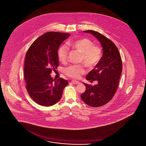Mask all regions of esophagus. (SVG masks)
<instances>
[{
	"label": "esophagus",
	"instance_id": "esophagus-1",
	"mask_svg": "<svg viewBox=\"0 0 146 146\" xmlns=\"http://www.w3.org/2000/svg\"><path fill=\"white\" fill-rule=\"evenodd\" d=\"M71 83L73 84H78L79 83H80V82L76 81V80H73L71 81Z\"/></svg>",
	"mask_w": 146,
	"mask_h": 146
}]
</instances>
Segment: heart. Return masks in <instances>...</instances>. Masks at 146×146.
Instances as JSON below:
<instances>
[{
  "mask_svg": "<svg viewBox=\"0 0 146 146\" xmlns=\"http://www.w3.org/2000/svg\"><path fill=\"white\" fill-rule=\"evenodd\" d=\"M67 45L82 54L80 61L82 62L88 67H94L96 66L102 57L100 48L94 45L92 41L86 38L70 40L67 42ZM68 50V47L66 44L61 46L58 48V59L63 63L67 61ZM64 72L70 77L79 78L82 74L86 72V70L83 64H71L64 69Z\"/></svg>",
  "mask_w": 146,
  "mask_h": 146,
  "instance_id": "b5f03b06",
  "label": "heart"
}]
</instances>
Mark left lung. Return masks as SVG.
<instances>
[{
  "label": "left lung",
  "mask_w": 146,
  "mask_h": 146,
  "mask_svg": "<svg viewBox=\"0 0 146 146\" xmlns=\"http://www.w3.org/2000/svg\"><path fill=\"white\" fill-rule=\"evenodd\" d=\"M84 32L94 35L98 40L103 53L98 64L86 76L88 80H97L98 84L92 86L83 83L86 90L80 96L87 105L99 107L108 103L116 93L122 71V61L118 48L110 40L94 30Z\"/></svg>",
  "instance_id": "8db88e82"
}]
</instances>
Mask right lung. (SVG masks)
I'll return each mask as SVG.
<instances>
[{
  "mask_svg": "<svg viewBox=\"0 0 146 146\" xmlns=\"http://www.w3.org/2000/svg\"><path fill=\"white\" fill-rule=\"evenodd\" d=\"M70 34L50 31L41 35L30 46L24 62V79L30 97L36 103L50 106L60 100L68 82L59 78L55 80L50 73L58 66V50Z\"/></svg>",
  "mask_w": 146,
  "mask_h": 146,
  "instance_id": "right-lung-1",
  "label": "right lung"
}]
</instances>
